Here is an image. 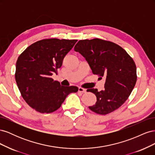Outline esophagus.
Wrapping results in <instances>:
<instances>
[{"instance_id":"1","label":"esophagus","mask_w":155,"mask_h":155,"mask_svg":"<svg viewBox=\"0 0 155 155\" xmlns=\"http://www.w3.org/2000/svg\"><path fill=\"white\" fill-rule=\"evenodd\" d=\"M78 91H79V92H82V93L86 92V89H85V88H82V87H79V88H78Z\"/></svg>"}]
</instances>
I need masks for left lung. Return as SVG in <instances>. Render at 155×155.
<instances>
[{"instance_id":"8db88e82","label":"left lung","mask_w":155,"mask_h":155,"mask_svg":"<svg viewBox=\"0 0 155 155\" xmlns=\"http://www.w3.org/2000/svg\"><path fill=\"white\" fill-rule=\"evenodd\" d=\"M74 50L85 58L94 74L105 77L104 89H87L97 97L95 105L88 107L94 112L105 115L116 110L128 99L137 79L133 58L113 42L95 38L78 41Z\"/></svg>"}]
</instances>
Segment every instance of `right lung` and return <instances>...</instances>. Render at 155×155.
Wrapping results in <instances>:
<instances>
[{"label": "right lung", "mask_w": 155, "mask_h": 155, "mask_svg": "<svg viewBox=\"0 0 155 155\" xmlns=\"http://www.w3.org/2000/svg\"><path fill=\"white\" fill-rule=\"evenodd\" d=\"M78 40L45 39L33 43L18 56L15 78L23 99L41 113L57 110L75 86L64 87L51 76L57 73L63 60Z\"/></svg>", "instance_id": "add662e5"}]
</instances>
